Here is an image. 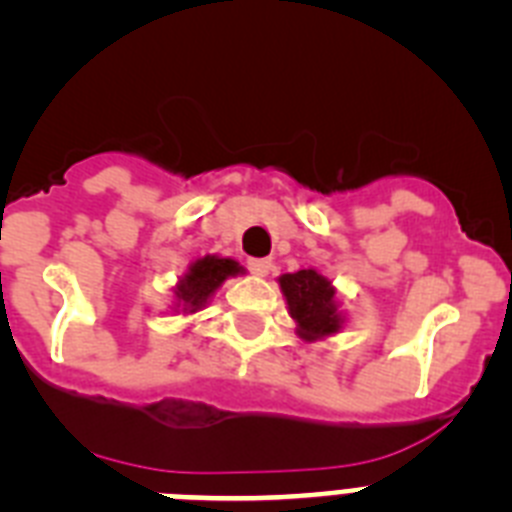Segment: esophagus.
<instances>
[{"mask_svg":"<svg viewBox=\"0 0 512 512\" xmlns=\"http://www.w3.org/2000/svg\"><path fill=\"white\" fill-rule=\"evenodd\" d=\"M246 264H248V269L256 274V277H266V274L271 271V266H274L271 264V259H248Z\"/></svg>","mask_w":512,"mask_h":512,"instance_id":"1","label":"esophagus"}]
</instances>
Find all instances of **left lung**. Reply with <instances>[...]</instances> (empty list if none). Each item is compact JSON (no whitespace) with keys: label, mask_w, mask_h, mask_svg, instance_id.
<instances>
[{"label":"left lung","mask_w":512,"mask_h":512,"mask_svg":"<svg viewBox=\"0 0 512 512\" xmlns=\"http://www.w3.org/2000/svg\"><path fill=\"white\" fill-rule=\"evenodd\" d=\"M279 287H282V295L287 297L289 315L295 318L300 338L318 341L330 333H338L343 320L338 315L336 289L323 274H318L315 269L282 274Z\"/></svg>","instance_id":"obj_1"}]
</instances>
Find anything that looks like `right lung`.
Returning a JSON list of instances; mask_svg holds the SVG:
<instances>
[{
    "mask_svg": "<svg viewBox=\"0 0 512 512\" xmlns=\"http://www.w3.org/2000/svg\"><path fill=\"white\" fill-rule=\"evenodd\" d=\"M235 274H243V266L233 259H220V256L197 259L176 287V300L184 312L202 310L207 300L215 295V289Z\"/></svg>",
    "mask_w": 512,
    "mask_h": 512,
    "instance_id": "1",
    "label": "right lung"
}]
</instances>
